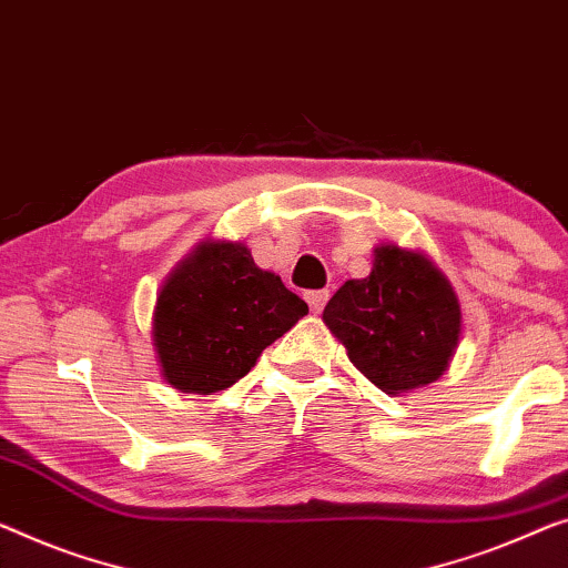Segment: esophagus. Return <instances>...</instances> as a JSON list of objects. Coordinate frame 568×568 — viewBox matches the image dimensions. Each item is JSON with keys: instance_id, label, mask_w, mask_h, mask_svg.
I'll use <instances>...</instances> for the list:
<instances>
[{"instance_id": "esophagus-1", "label": "esophagus", "mask_w": 568, "mask_h": 568, "mask_svg": "<svg viewBox=\"0 0 568 568\" xmlns=\"http://www.w3.org/2000/svg\"><path fill=\"white\" fill-rule=\"evenodd\" d=\"M306 301H308V306H311L313 313H321L326 306V301H328V291H308Z\"/></svg>"}]
</instances>
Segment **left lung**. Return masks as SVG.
I'll list each match as a JSON object with an SVG mask.
<instances>
[{
    "label": "left lung",
    "instance_id": "8db88e82",
    "mask_svg": "<svg viewBox=\"0 0 568 568\" xmlns=\"http://www.w3.org/2000/svg\"><path fill=\"white\" fill-rule=\"evenodd\" d=\"M324 324L369 383L400 395L448 369L462 336V306L423 252L377 244L372 273L338 287Z\"/></svg>",
    "mask_w": 568,
    "mask_h": 568
}]
</instances>
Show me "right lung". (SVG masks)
Listing matches in <instances>:
<instances>
[{
  "instance_id": "right-lung-1",
  "label": "right lung",
  "mask_w": 568,
  "mask_h": 568,
  "mask_svg": "<svg viewBox=\"0 0 568 568\" xmlns=\"http://www.w3.org/2000/svg\"><path fill=\"white\" fill-rule=\"evenodd\" d=\"M306 313V301L260 270L242 242H201L158 293L152 346L160 375L181 393L224 390Z\"/></svg>"
}]
</instances>
